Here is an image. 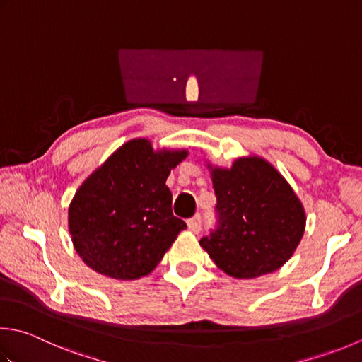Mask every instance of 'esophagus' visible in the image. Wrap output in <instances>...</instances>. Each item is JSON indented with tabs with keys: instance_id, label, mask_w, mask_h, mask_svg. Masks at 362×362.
<instances>
[{
	"instance_id": "1",
	"label": "esophagus",
	"mask_w": 362,
	"mask_h": 362,
	"mask_svg": "<svg viewBox=\"0 0 362 362\" xmlns=\"http://www.w3.org/2000/svg\"><path fill=\"white\" fill-rule=\"evenodd\" d=\"M187 224H188V229L191 232H194V233L201 232V216H194V218L188 219Z\"/></svg>"
}]
</instances>
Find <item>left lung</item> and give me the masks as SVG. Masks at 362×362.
<instances>
[{"mask_svg": "<svg viewBox=\"0 0 362 362\" xmlns=\"http://www.w3.org/2000/svg\"><path fill=\"white\" fill-rule=\"evenodd\" d=\"M216 226L201 238L218 268L233 278L273 273L292 257L306 216L298 197L276 169L259 157L211 169Z\"/></svg>", "mask_w": 362, "mask_h": 362, "instance_id": "obj_1", "label": "left lung"}]
</instances>
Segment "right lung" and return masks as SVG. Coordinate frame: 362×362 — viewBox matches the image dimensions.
<instances>
[{
	"instance_id": "add662e5",
	"label": "right lung",
	"mask_w": 362,
	"mask_h": 362,
	"mask_svg": "<svg viewBox=\"0 0 362 362\" xmlns=\"http://www.w3.org/2000/svg\"><path fill=\"white\" fill-rule=\"evenodd\" d=\"M187 151L153 152L147 139H132L78 188L69 207L76 252L97 273L138 279L151 273L185 221L173 215L166 187Z\"/></svg>"
}]
</instances>
